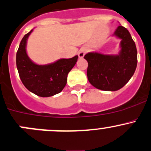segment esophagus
I'll return each mask as SVG.
<instances>
[{
    "mask_svg": "<svg viewBox=\"0 0 151 151\" xmlns=\"http://www.w3.org/2000/svg\"><path fill=\"white\" fill-rule=\"evenodd\" d=\"M88 49L86 48H82L80 49V50L79 51V53H78V56L80 58H83L84 57V55H86V52H87Z\"/></svg>",
    "mask_w": 151,
    "mask_h": 151,
    "instance_id": "1",
    "label": "esophagus"
}]
</instances>
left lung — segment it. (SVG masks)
<instances>
[{
  "instance_id": "left-lung-1",
  "label": "left lung",
  "mask_w": 151,
  "mask_h": 151,
  "mask_svg": "<svg viewBox=\"0 0 151 151\" xmlns=\"http://www.w3.org/2000/svg\"><path fill=\"white\" fill-rule=\"evenodd\" d=\"M114 35L121 39L118 55L91 52L84 56L88 61L89 83L98 89L114 91L122 88L130 80L137 65V50L126 28L119 26Z\"/></svg>"
}]
</instances>
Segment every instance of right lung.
Returning a JSON list of instances; mask_svg holds the SVG:
<instances>
[{
  "instance_id": "add662e5",
  "label": "right lung",
  "mask_w": 151,
  "mask_h": 151,
  "mask_svg": "<svg viewBox=\"0 0 151 151\" xmlns=\"http://www.w3.org/2000/svg\"><path fill=\"white\" fill-rule=\"evenodd\" d=\"M31 30L20 41L16 55V65L22 83L31 92L48 97L62 91L67 83V76L77 61L78 56L60 59L54 63L40 65L34 63L26 54V41Z\"/></svg>"
}]
</instances>
